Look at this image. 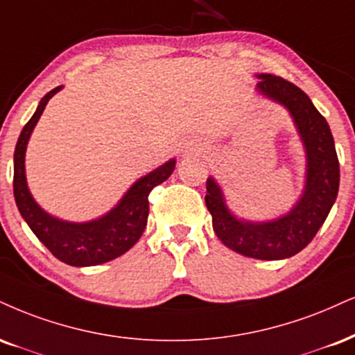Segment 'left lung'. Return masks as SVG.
Here are the masks:
<instances>
[{"mask_svg":"<svg viewBox=\"0 0 355 355\" xmlns=\"http://www.w3.org/2000/svg\"><path fill=\"white\" fill-rule=\"evenodd\" d=\"M256 91L291 114L306 150V185L296 205L286 215L270 221L236 218L225 203L215 178L207 180V203L213 230L225 246L248 258L284 259L297 254L319 232L339 191V160L326 119L306 92L279 76L256 74Z\"/></svg>","mask_w":355,"mask_h":355,"instance_id":"left-lung-1","label":"left lung"}]
</instances>
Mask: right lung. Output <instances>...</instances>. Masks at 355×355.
Returning <instances> with one entry per match:
<instances>
[{
	"label": "right lung",
	"mask_w": 355,
	"mask_h": 355,
	"mask_svg": "<svg viewBox=\"0 0 355 355\" xmlns=\"http://www.w3.org/2000/svg\"><path fill=\"white\" fill-rule=\"evenodd\" d=\"M62 85L53 89L42 97L36 112L21 130L15 148V178L12 191L18 210L37 240L53 253L59 261L71 266H96L129 251L142 236L148 216V193L153 187L160 185L175 170V159L165 162L159 168L152 170L145 177L139 178L127 190L109 213L101 218L84 223L59 220L49 215L34 202L28 189L24 155L34 127L40 121L42 110L51 97L59 92Z\"/></svg>",
	"instance_id": "right-lung-1"
}]
</instances>
